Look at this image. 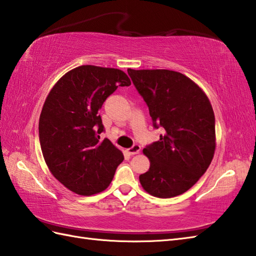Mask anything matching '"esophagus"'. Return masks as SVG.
Segmentation results:
<instances>
[{"mask_svg":"<svg viewBox=\"0 0 256 256\" xmlns=\"http://www.w3.org/2000/svg\"><path fill=\"white\" fill-rule=\"evenodd\" d=\"M140 150V146L138 144H134L131 148L128 150V153L130 155H135V154H138Z\"/></svg>","mask_w":256,"mask_h":256,"instance_id":"34e87169","label":"esophagus"}]
</instances>
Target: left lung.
Instances as JSON below:
<instances>
[{
    "label": "left lung",
    "instance_id": "1",
    "mask_svg": "<svg viewBox=\"0 0 256 256\" xmlns=\"http://www.w3.org/2000/svg\"><path fill=\"white\" fill-rule=\"evenodd\" d=\"M148 106L157 142L143 150L148 172L140 175L152 196L172 198L192 188L208 170L216 148V122L204 92L186 76L172 70L128 69Z\"/></svg>",
    "mask_w": 256,
    "mask_h": 256
}]
</instances>
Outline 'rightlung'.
Here are the masks:
<instances>
[{
	"label": "right lung",
	"mask_w": 256,
	"mask_h": 256,
	"mask_svg": "<svg viewBox=\"0 0 256 256\" xmlns=\"http://www.w3.org/2000/svg\"><path fill=\"white\" fill-rule=\"evenodd\" d=\"M131 80L122 70L80 66L50 90L40 118V142L57 180L81 196L101 192L111 184L122 152L108 138L99 114L103 102Z\"/></svg>",
	"instance_id": "add662e5"
}]
</instances>
